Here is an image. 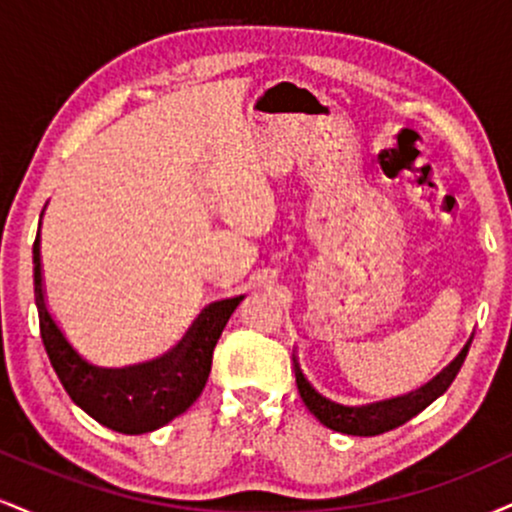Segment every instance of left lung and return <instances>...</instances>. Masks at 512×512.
I'll return each instance as SVG.
<instances>
[{
	"mask_svg": "<svg viewBox=\"0 0 512 512\" xmlns=\"http://www.w3.org/2000/svg\"><path fill=\"white\" fill-rule=\"evenodd\" d=\"M464 351L443 370V373L438 375L436 380H431V383L426 385L429 387L428 391L425 387H421L424 395L419 397L409 395L407 402L399 404V407L397 404L395 407H392V404L390 407H383L385 402L375 404V407L373 404H370V407H344V404L332 402V399L322 397L320 392L308 383V378H305L298 363H296V385H298V392H301L305 407H308L310 414H313L322 426L332 428V431L337 433H346V436H380V433H387L392 431V428L407 424L409 419H414L419 411H424L428 404L436 402V399L448 390L452 380H455L457 373H460ZM293 361H296V358H293Z\"/></svg>",
	"mask_w": 512,
	"mask_h": 512,
	"instance_id": "8db88e82",
	"label": "left lung"
}]
</instances>
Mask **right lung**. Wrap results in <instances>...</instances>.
Returning a JSON list of instances; mask_svg holds the SVG:
<instances>
[{"label": "right lung", "mask_w": 512, "mask_h": 512, "mask_svg": "<svg viewBox=\"0 0 512 512\" xmlns=\"http://www.w3.org/2000/svg\"><path fill=\"white\" fill-rule=\"evenodd\" d=\"M33 264L35 305H38L45 351L67 395L88 416L117 433L139 436L166 426L197 402L211 373L214 346L243 296L211 303L182 337V342L156 361L127 368H103L86 361L67 342L45 303L40 238H35L33 245Z\"/></svg>", "instance_id": "right-lung-1"}]
</instances>
